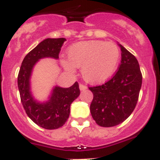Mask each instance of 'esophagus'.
<instances>
[{
	"label": "esophagus",
	"mask_w": 160,
	"mask_h": 160,
	"mask_svg": "<svg viewBox=\"0 0 160 160\" xmlns=\"http://www.w3.org/2000/svg\"><path fill=\"white\" fill-rule=\"evenodd\" d=\"M79 89H80V90H82V91H84V90H87V87H86V86H84L83 84H79Z\"/></svg>",
	"instance_id": "esophagus-1"
}]
</instances>
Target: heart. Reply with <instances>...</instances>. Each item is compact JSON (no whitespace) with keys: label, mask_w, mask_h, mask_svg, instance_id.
<instances>
[{"label":"heart","mask_w":160,"mask_h":160,"mask_svg":"<svg viewBox=\"0 0 160 160\" xmlns=\"http://www.w3.org/2000/svg\"><path fill=\"white\" fill-rule=\"evenodd\" d=\"M68 61L63 66L68 71L82 68L85 81L102 84L111 79L116 72L120 51L116 44L103 41H87L73 44L67 51Z\"/></svg>","instance_id":"heart-1"}]
</instances>
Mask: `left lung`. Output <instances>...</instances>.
<instances>
[{"mask_svg":"<svg viewBox=\"0 0 160 160\" xmlns=\"http://www.w3.org/2000/svg\"><path fill=\"white\" fill-rule=\"evenodd\" d=\"M118 45L122 51L118 71L105 84L89 88L94 94L90 113L96 123L103 128L118 125L131 115L142 86V73L136 58Z\"/></svg>","mask_w":160,"mask_h":160,"instance_id":"left-lung-1","label":"left lung"}]
</instances>
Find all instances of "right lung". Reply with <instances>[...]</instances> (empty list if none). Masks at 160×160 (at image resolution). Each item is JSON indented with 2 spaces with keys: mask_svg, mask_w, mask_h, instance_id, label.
Listing matches in <instances>:
<instances>
[{
  "mask_svg": "<svg viewBox=\"0 0 160 160\" xmlns=\"http://www.w3.org/2000/svg\"><path fill=\"white\" fill-rule=\"evenodd\" d=\"M66 38H46L32 49L24 58L18 77V90L22 106L28 116L39 127L53 130L62 127L70 116V105L80 94L76 82L69 88L54 86L45 102H39L31 90V76L38 61L42 58H59V53Z\"/></svg>",
  "mask_w": 160,
  "mask_h": 160,
  "instance_id": "add662e5",
  "label": "right lung"
}]
</instances>
